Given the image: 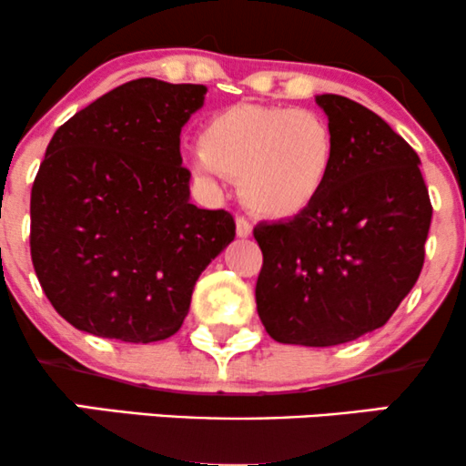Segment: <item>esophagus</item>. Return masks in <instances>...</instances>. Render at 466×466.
<instances>
[{"label": "esophagus", "instance_id": "esophagus-1", "mask_svg": "<svg viewBox=\"0 0 466 466\" xmlns=\"http://www.w3.org/2000/svg\"><path fill=\"white\" fill-rule=\"evenodd\" d=\"M251 234V223L248 221V218L238 217L237 218V237L238 238H248Z\"/></svg>", "mask_w": 466, "mask_h": 466}]
</instances>
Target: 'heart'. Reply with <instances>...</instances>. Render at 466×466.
Segmentation results:
<instances>
[{
  "label": "heart",
  "mask_w": 466,
  "mask_h": 466,
  "mask_svg": "<svg viewBox=\"0 0 466 466\" xmlns=\"http://www.w3.org/2000/svg\"><path fill=\"white\" fill-rule=\"evenodd\" d=\"M337 155L333 127L318 111L240 103L208 117L188 164L206 186L221 175L238 179L240 199L256 215L293 218L326 190Z\"/></svg>",
  "instance_id": "1"
}]
</instances>
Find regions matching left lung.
<instances>
[{"instance_id":"1","label":"left lung","mask_w":466,"mask_h":466,"mask_svg":"<svg viewBox=\"0 0 466 466\" xmlns=\"http://www.w3.org/2000/svg\"><path fill=\"white\" fill-rule=\"evenodd\" d=\"M339 155L302 215L258 223L256 309L280 344L337 346L381 329L419 280L431 201L420 159L374 111L315 96Z\"/></svg>"}]
</instances>
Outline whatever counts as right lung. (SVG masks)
Listing matches in <instances>:
<instances>
[{
	"mask_svg": "<svg viewBox=\"0 0 466 466\" xmlns=\"http://www.w3.org/2000/svg\"><path fill=\"white\" fill-rule=\"evenodd\" d=\"M206 85L137 78L58 127L30 197L41 289L74 329L151 344L175 335L201 271L234 240L226 210L190 203L179 133Z\"/></svg>",
	"mask_w": 466,
	"mask_h": 466,
	"instance_id": "add662e5",
	"label": "right lung"
}]
</instances>
